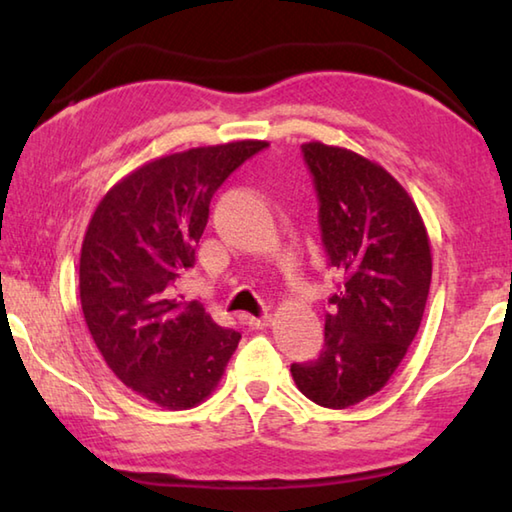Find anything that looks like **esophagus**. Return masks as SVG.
Masks as SVG:
<instances>
[{
	"instance_id": "1",
	"label": "esophagus",
	"mask_w": 512,
	"mask_h": 512,
	"mask_svg": "<svg viewBox=\"0 0 512 512\" xmlns=\"http://www.w3.org/2000/svg\"><path fill=\"white\" fill-rule=\"evenodd\" d=\"M270 321H273V317H270V314H266V317H248V319H246L248 328H253V330H264V328H268Z\"/></svg>"
}]
</instances>
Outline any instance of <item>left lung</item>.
Masks as SVG:
<instances>
[{"label": "left lung", "mask_w": 512, "mask_h": 512, "mask_svg": "<svg viewBox=\"0 0 512 512\" xmlns=\"http://www.w3.org/2000/svg\"><path fill=\"white\" fill-rule=\"evenodd\" d=\"M319 195L321 242L341 275L319 358L292 363L299 391L347 409L387 385L416 339L431 284L427 228L402 184L356 151L301 145Z\"/></svg>", "instance_id": "8db88e82"}]
</instances>
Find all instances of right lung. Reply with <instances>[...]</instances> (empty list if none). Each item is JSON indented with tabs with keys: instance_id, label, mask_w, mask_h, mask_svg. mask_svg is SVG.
Instances as JSON below:
<instances>
[{
	"instance_id": "obj_1",
	"label": "right lung",
	"mask_w": 512,
	"mask_h": 512,
	"mask_svg": "<svg viewBox=\"0 0 512 512\" xmlns=\"http://www.w3.org/2000/svg\"><path fill=\"white\" fill-rule=\"evenodd\" d=\"M264 147L237 140L151 160L103 195L85 231V323L116 378L158 407L209 398L242 339L173 290L195 264L213 193Z\"/></svg>"
}]
</instances>
